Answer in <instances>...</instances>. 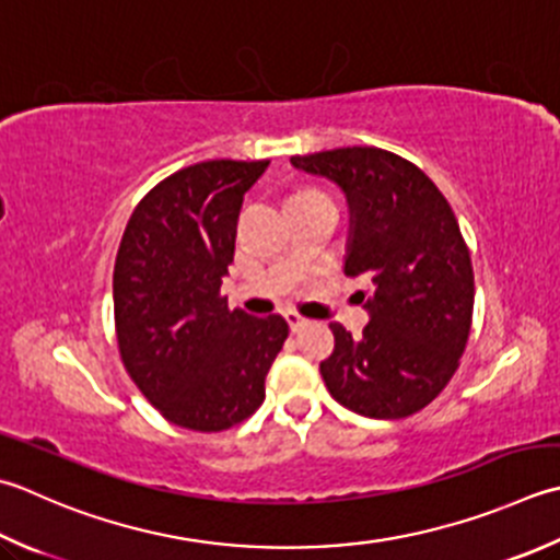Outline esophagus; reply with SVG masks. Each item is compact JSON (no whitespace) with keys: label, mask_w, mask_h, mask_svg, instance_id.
<instances>
[{"label":"esophagus","mask_w":560,"mask_h":560,"mask_svg":"<svg viewBox=\"0 0 560 560\" xmlns=\"http://www.w3.org/2000/svg\"><path fill=\"white\" fill-rule=\"evenodd\" d=\"M283 317H287V323H289L293 332H299V330H303L305 325H308V317H303L301 313H295V311H287V313H283Z\"/></svg>","instance_id":"esophagus-1"}]
</instances>
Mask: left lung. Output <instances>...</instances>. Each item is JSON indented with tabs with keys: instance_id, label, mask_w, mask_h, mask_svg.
<instances>
[{
	"instance_id": "1",
	"label": "left lung",
	"mask_w": 560,
	"mask_h": 560,
	"mask_svg": "<svg viewBox=\"0 0 560 560\" xmlns=\"http://www.w3.org/2000/svg\"><path fill=\"white\" fill-rule=\"evenodd\" d=\"M291 164L345 191V273L374 283L361 337L330 325L325 386L364 418H408L452 381L474 317V267L452 206L420 167L381 148L325 150Z\"/></svg>"
}]
</instances>
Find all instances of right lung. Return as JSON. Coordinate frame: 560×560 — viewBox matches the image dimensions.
Segmentation results:
<instances>
[{
	"label": "right lung",
	"mask_w": 560,
	"mask_h": 560,
	"mask_svg": "<svg viewBox=\"0 0 560 560\" xmlns=\"http://www.w3.org/2000/svg\"><path fill=\"white\" fill-rule=\"evenodd\" d=\"M269 160H208L174 172L136 206L114 267L118 352L164 420L221 432L265 402V378L289 325L230 311L245 191Z\"/></svg>",
	"instance_id": "add662e5"
}]
</instances>
